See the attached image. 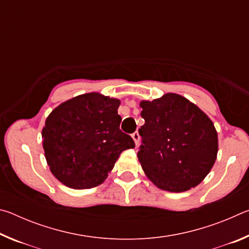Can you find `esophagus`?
I'll return each instance as SVG.
<instances>
[{"label": "esophagus", "mask_w": 249, "mask_h": 249, "mask_svg": "<svg viewBox=\"0 0 249 249\" xmlns=\"http://www.w3.org/2000/svg\"><path fill=\"white\" fill-rule=\"evenodd\" d=\"M132 137H133V140L135 142V144H136V146L140 144V135H138V132H134L132 134Z\"/></svg>", "instance_id": "esophagus-1"}]
</instances>
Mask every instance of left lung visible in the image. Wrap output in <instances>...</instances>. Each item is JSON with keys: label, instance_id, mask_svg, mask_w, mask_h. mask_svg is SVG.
Returning <instances> with one entry per match:
<instances>
[{"label": "left lung", "instance_id": "1", "mask_svg": "<svg viewBox=\"0 0 249 249\" xmlns=\"http://www.w3.org/2000/svg\"><path fill=\"white\" fill-rule=\"evenodd\" d=\"M145 124L138 129V160L148 178L162 190L187 191L213 167L217 134L201 109L185 98L168 93L141 102Z\"/></svg>", "mask_w": 249, "mask_h": 249}]
</instances>
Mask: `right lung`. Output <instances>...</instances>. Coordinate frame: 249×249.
Segmentation results:
<instances>
[{
	"label": "right lung",
	"mask_w": 249,
	"mask_h": 249,
	"mask_svg": "<svg viewBox=\"0 0 249 249\" xmlns=\"http://www.w3.org/2000/svg\"><path fill=\"white\" fill-rule=\"evenodd\" d=\"M120 101L87 93L50 113L43 129V147L53 175L73 189H90L107 179L125 149L135 142L120 129Z\"/></svg>",
	"instance_id": "right-lung-1"
}]
</instances>
